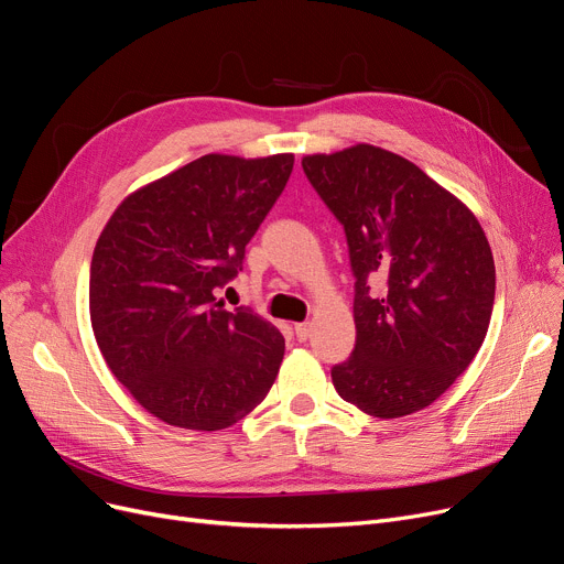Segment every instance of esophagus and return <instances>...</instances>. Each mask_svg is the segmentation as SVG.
<instances>
[{
	"label": "esophagus",
	"instance_id": "34e87169",
	"mask_svg": "<svg viewBox=\"0 0 564 564\" xmlns=\"http://www.w3.org/2000/svg\"><path fill=\"white\" fill-rule=\"evenodd\" d=\"M295 334H297V340H308V336H311V323H300V325H295Z\"/></svg>",
	"mask_w": 564,
	"mask_h": 564
}]
</instances>
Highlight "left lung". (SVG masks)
<instances>
[{
  "label": "left lung",
  "mask_w": 564,
  "mask_h": 564,
  "mask_svg": "<svg viewBox=\"0 0 564 564\" xmlns=\"http://www.w3.org/2000/svg\"><path fill=\"white\" fill-rule=\"evenodd\" d=\"M302 167L346 230L355 274L357 340L332 369L338 397L380 420L431 405L491 323L496 264L479 221L424 170L373 144L304 156Z\"/></svg>",
  "instance_id": "left-lung-1"
}]
</instances>
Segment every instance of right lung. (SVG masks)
<instances>
[{"instance_id":"1","label":"right lung","mask_w":564,"mask_h":564,"mask_svg":"<svg viewBox=\"0 0 564 564\" xmlns=\"http://www.w3.org/2000/svg\"><path fill=\"white\" fill-rule=\"evenodd\" d=\"M292 154H207L131 193L89 269V315L115 378L154 417L221 431L264 401L285 352L281 332L216 290L283 193Z\"/></svg>"}]
</instances>
